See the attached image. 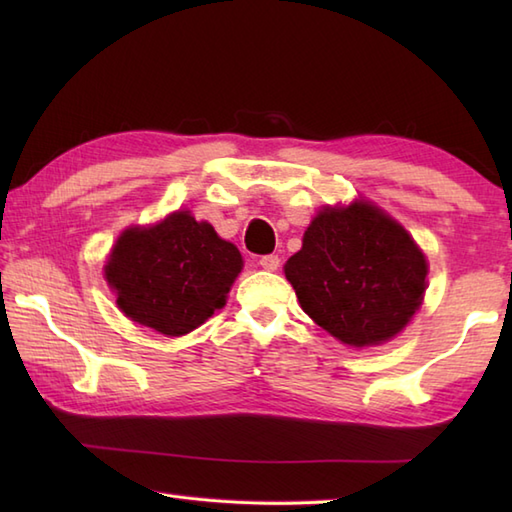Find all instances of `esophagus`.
<instances>
[{"instance_id":"esophagus-1","label":"esophagus","mask_w":512,"mask_h":512,"mask_svg":"<svg viewBox=\"0 0 512 512\" xmlns=\"http://www.w3.org/2000/svg\"><path fill=\"white\" fill-rule=\"evenodd\" d=\"M259 266H262L264 270H277L279 268V255L259 257Z\"/></svg>"}]
</instances>
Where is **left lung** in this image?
Returning a JSON list of instances; mask_svg holds the SVG:
<instances>
[{
  "label": "left lung",
  "instance_id": "obj_1",
  "mask_svg": "<svg viewBox=\"0 0 512 512\" xmlns=\"http://www.w3.org/2000/svg\"><path fill=\"white\" fill-rule=\"evenodd\" d=\"M284 270L303 312L354 347L396 336L427 288V259L416 242L367 202L323 209Z\"/></svg>",
  "mask_w": 512,
  "mask_h": 512
}]
</instances>
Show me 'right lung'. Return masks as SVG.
Returning a JSON list of instances; mask_svg holds the SVG:
<instances>
[{
    "mask_svg": "<svg viewBox=\"0 0 512 512\" xmlns=\"http://www.w3.org/2000/svg\"><path fill=\"white\" fill-rule=\"evenodd\" d=\"M242 255L189 211L151 228H129L105 266L118 308L132 321L167 336L198 328L226 303Z\"/></svg>",
    "mask_w": 512,
    "mask_h": 512,
    "instance_id": "1",
    "label": "right lung"
}]
</instances>
